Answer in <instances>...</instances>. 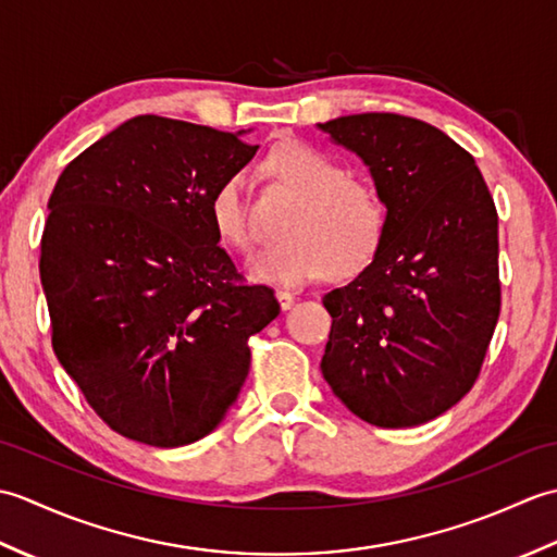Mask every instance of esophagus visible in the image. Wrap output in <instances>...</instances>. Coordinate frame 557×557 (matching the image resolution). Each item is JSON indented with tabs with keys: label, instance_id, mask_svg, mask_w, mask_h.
<instances>
[{
	"label": "esophagus",
	"instance_id": "esophagus-1",
	"mask_svg": "<svg viewBox=\"0 0 557 557\" xmlns=\"http://www.w3.org/2000/svg\"><path fill=\"white\" fill-rule=\"evenodd\" d=\"M275 297H277V301L282 306V311H289L292 306H294V301H297V297H294V294L287 292V289H277Z\"/></svg>",
	"mask_w": 557,
	"mask_h": 557
}]
</instances>
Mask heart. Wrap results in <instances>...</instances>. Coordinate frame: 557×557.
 Returning a JSON list of instances; mask_svg holds the SVG:
<instances>
[{
    "label": "heart",
    "instance_id": "obj_1",
    "mask_svg": "<svg viewBox=\"0 0 557 557\" xmlns=\"http://www.w3.org/2000/svg\"><path fill=\"white\" fill-rule=\"evenodd\" d=\"M268 172L301 200L285 222L282 239L251 263V275L299 287L323 275H354L371 263L387 227V208L377 188L351 180L333 156L301 140L270 152ZM218 234L236 251L251 253L256 234L246 200L244 174H230L210 198Z\"/></svg>",
    "mask_w": 557,
    "mask_h": 557
}]
</instances>
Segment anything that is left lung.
I'll use <instances>...</instances> for the list:
<instances>
[{
  "label": "left lung",
  "instance_id": "left-lung-1",
  "mask_svg": "<svg viewBox=\"0 0 557 557\" xmlns=\"http://www.w3.org/2000/svg\"><path fill=\"white\" fill-rule=\"evenodd\" d=\"M318 128L357 152L387 208L371 263L323 297V377L363 421L425 423L474 387L498 323L493 196L474 158L421 120L366 112Z\"/></svg>",
  "mask_w": 557,
  "mask_h": 557
}]
</instances>
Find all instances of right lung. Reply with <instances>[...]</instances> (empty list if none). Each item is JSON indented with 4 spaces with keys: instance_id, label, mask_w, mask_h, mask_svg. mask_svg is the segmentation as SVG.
<instances>
[{
    "instance_id": "1",
    "label": "right lung",
    "mask_w": 557,
    "mask_h": 557,
    "mask_svg": "<svg viewBox=\"0 0 557 557\" xmlns=\"http://www.w3.org/2000/svg\"><path fill=\"white\" fill-rule=\"evenodd\" d=\"M140 114L71 160L50 196L40 282L52 347L124 437L182 447L215 431L280 304L220 248L210 198L258 146Z\"/></svg>"
}]
</instances>
